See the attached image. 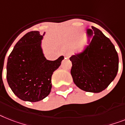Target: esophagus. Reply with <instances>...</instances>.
<instances>
[{
  "instance_id": "1",
  "label": "esophagus",
  "mask_w": 125,
  "mask_h": 125,
  "mask_svg": "<svg viewBox=\"0 0 125 125\" xmlns=\"http://www.w3.org/2000/svg\"><path fill=\"white\" fill-rule=\"evenodd\" d=\"M64 56L65 59H68L70 57V53H68V52H66L64 54Z\"/></svg>"
}]
</instances>
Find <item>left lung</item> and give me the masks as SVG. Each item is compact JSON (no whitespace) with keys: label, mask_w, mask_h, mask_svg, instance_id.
I'll return each mask as SVG.
<instances>
[{"label":"left lung","mask_w":125,"mask_h":125,"mask_svg":"<svg viewBox=\"0 0 125 125\" xmlns=\"http://www.w3.org/2000/svg\"><path fill=\"white\" fill-rule=\"evenodd\" d=\"M87 29L88 45L70 57L71 75L77 87L86 92L105 90L117 75L119 57L111 40L97 28Z\"/></svg>","instance_id":"8db88e82"}]
</instances>
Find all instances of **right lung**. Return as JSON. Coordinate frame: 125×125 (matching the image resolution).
<instances>
[{
  "instance_id": "add662e5",
  "label": "right lung",
  "mask_w": 125,
  "mask_h": 125,
  "mask_svg": "<svg viewBox=\"0 0 125 125\" xmlns=\"http://www.w3.org/2000/svg\"><path fill=\"white\" fill-rule=\"evenodd\" d=\"M39 31L27 33L9 55L7 80L14 94L26 102L41 101L50 94L52 75L60 66L64 56L47 60L42 46L43 36Z\"/></svg>"
}]
</instances>
